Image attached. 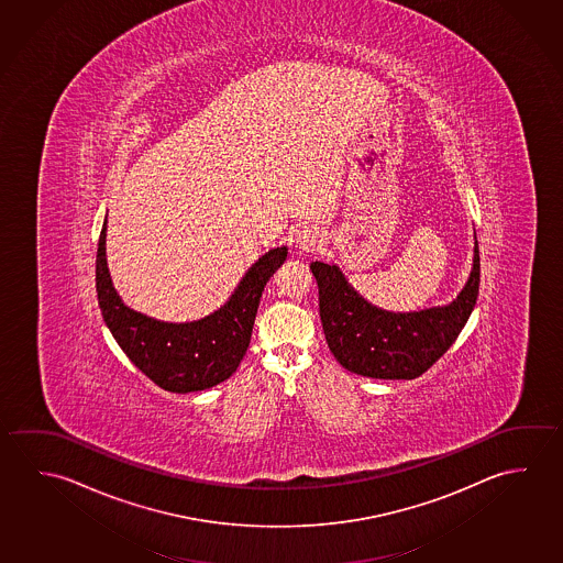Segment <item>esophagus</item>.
Returning a JSON list of instances; mask_svg holds the SVG:
<instances>
[{
	"instance_id": "esophagus-1",
	"label": "esophagus",
	"mask_w": 563,
	"mask_h": 563,
	"mask_svg": "<svg viewBox=\"0 0 563 563\" xmlns=\"http://www.w3.org/2000/svg\"><path fill=\"white\" fill-rule=\"evenodd\" d=\"M320 243V239H318V233L312 231V229H300L298 233H296V247L300 249V251H314L316 245Z\"/></svg>"
}]
</instances>
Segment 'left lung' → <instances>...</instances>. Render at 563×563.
<instances>
[{
    "instance_id": "obj_1",
    "label": "left lung",
    "mask_w": 563,
    "mask_h": 563,
    "mask_svg": "<svg viewBox=\"0 0 563 563\" xmlns=\"http://www.w3.org/2000/svg\"><path fill=\"white\" fill-rule=\"evenodd\" d=\"M320 320L325 342L347 372L375 379H415L424 374L461 334L481 285V255L474 241L473 271L449 306L419 312H387L347 285L335 265L316 261Z\"/></svg>"
}]
</instances>
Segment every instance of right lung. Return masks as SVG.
<instances>
[{"label":"right lung","mask_w":563,"mask_h":563,"mask_svg":"<svg viewBox=\"0 0 563 563\" xmlns=\"http://www.w3.org/2000/svg\"><path fill=\"white\" fill-rule=\"evenodd\" d=\"M107 219L97 251L100 312L130 362L172 394L201 391L225 382L247 352L258 302L268 278L285 263L286 247L258 258L218 312L196 322L169 324L130 310L120 300L107 267Z\"/></svg>","instance_id":"add662e5"}]
</instances>
